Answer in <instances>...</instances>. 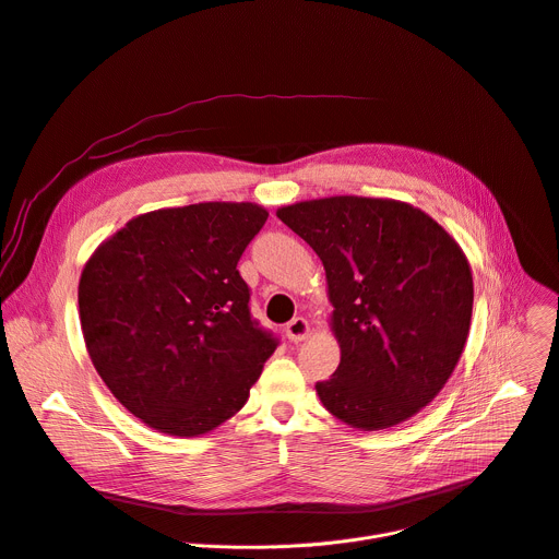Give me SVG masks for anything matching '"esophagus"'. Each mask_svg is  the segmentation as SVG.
I'll use <instances>...</instances> for the list:
<instances>
[{
  "mask_svg": "<svg viewBox=\"0 0 559 559\" xmlns=\"http://www.w3.org/2000/svg\"><path fill=\"white\" fill-rule=\"evenodd\" d=\"M310 334V323L302 319V317H296L292 319L287 325H285V336L292 341V343H298L302 338H308Z\"/></svg>",
  "mask_w": 559,
  "mask_h": 559,
  "instance_id": "1",
  "label": "esophagus"
}]
</instances>
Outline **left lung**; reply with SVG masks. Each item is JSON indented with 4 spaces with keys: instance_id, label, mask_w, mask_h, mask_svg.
<instances>
[{
    "instance_id": "left-lung-1",
    "label": "left lung",
    "mask_w": 559,
    "mask_h": 559,
    "mask_svg": "<svg viewBox=\"0 0 559 559\" xmlns=\"http://www.w3.org/2000/svg\"><path fill=\"white\" fill-rule=\"evenodd\" d=\"M276 216L323 261L341 364L317 383L325 408L361 430L396 426L428 405L462 357L473 274L462 247L421 210L334 195Z\"/></svg>"
}]
</instances>
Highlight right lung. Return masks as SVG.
Returning a JSON list of instances; mask_svg holds the SVG:
<instances>
[{
	"instance_id": "1",
	"label": "right lung",
	"mask_w": 559,
	"mask_h": 559,
	"mask_svg": "<svg viewBox=\"0 0 559 559\" xmlns=\"http://www.w3.org/2000/svg\"><path fill=\"white\" fill-rule=\"evenodd\" d=\"M267 221L251 202H200L129 221L84 265L88 357L146 426L198 437L234 417L278 338L249 310L238 272Z\"/></svg>"
}]
</instances>
